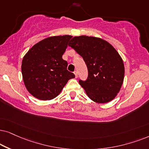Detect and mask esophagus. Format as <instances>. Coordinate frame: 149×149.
<instances>
[{"label": "esophagus", "mask_w": 149, "mask_h": 149, "mask_svg": "<svg viewBox=\"0 0 149 149\" xmlns=\"http://www.w3.org/2000/svg\"><path fill=\"white\" fill-rule=\"evenodd\" d=\"M74 74H75V76H76V78H78V71H74Z\"/></svg>", "instance_id": "1"}]
</instances>
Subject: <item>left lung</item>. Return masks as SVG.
I'll use <instances>...</instances> for the list:
<instances>
[{
	"mask_svg": "<svg viewBox=\"0 0 149 149\" xmlns=\"http://www.w3.org/2000/svg\"><path fill=\"white\" fill-rule=\"evenodd\" d=\"M69 46L82 57L88 67L87 80L79 81L87 96L98 104L114 100L125 76L123 61L116 49L104 39L85 35L73 37Z\"/></svg>",
	"mask_w": 149,
	"mask_h": 149,
	"instance_id": "obj_1",
	"label": "left lung"
}]
</instances>
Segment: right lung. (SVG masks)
I'll use <instances>...</instances> for the list:
<instances>
[{
    "instance_id": "right-lung-1",
    "label": "right lung",
    "mask_w": 149,
    "mask_h": 149,
    "mask_svg": "<svg viewBox=\"0 0 149 149\" xmlns=\"http://www.w3.org/2000/svg\"><path fill=\"white\" fill-rule=\"evenodd\" d=\"M71 35L52 36L33 45L22 62L24 83L39 100H50L58 96L69 80L75 78L67 71V62L62 56Z\"/></svg>"
}]
</instances>
